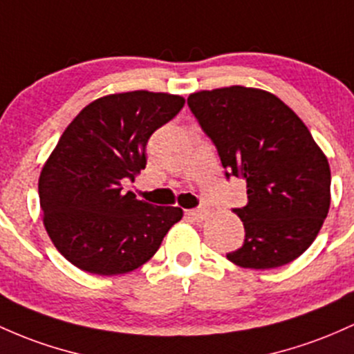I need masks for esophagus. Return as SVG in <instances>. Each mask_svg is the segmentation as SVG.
Listing matches in <instances>:
<instances>
[{"label": "esophagus", "instance_id": "1", "mask_svg": "<svg viewBox=\"0 0 354 354\" xmlns=\"http://www.w3.org/2000/svg\"><path fill=\"white\" fill-rule=\"evenodd\" d=\"M188 216L189 218H193V220H203L205 216L208 215V207H205V205H201V207H198V208H193V209H188Z\"/></svg>", "mask_w": 354, "mask_h": 354}]
</instances>
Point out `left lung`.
I'll use <instances>...</instances> for the list:
<instances>
[{"label": "left lung", "instance_id": "8db88e82", "mask_svg": "<svg viewBox=\"0 0 354 354\" xmlns=\"http://www.w3.org/2000/svg\"><path fill=\"white\" fill-rule=\"evenodd\" d=\"M216 147L225 176L247 183L243 245L227 259L245 269H275L308 250L331 203V169L306 124L275 95L234 87L188 97Z\"/></svg>", "mask_w": 354, "mask_h": 354}]
</instances>
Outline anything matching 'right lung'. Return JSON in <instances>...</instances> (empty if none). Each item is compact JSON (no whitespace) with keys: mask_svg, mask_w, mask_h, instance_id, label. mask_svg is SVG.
Masks as SVG:
<instances>
[{"mask_svg":"<svg viewBox=\"0 0 354 354\" xmlns=\"http://www.w3.org/2000/svg\"><path fill=\"white\" fill-rule=\"evenodd\" d=\"M185 106L134 91L97 99L62 134L38 181L46 234L80 270L119 275L147 262L183 209L138 200L122 185L146 168V146Z\"/></svg>","mask_w":354,"mask_h":354,"instance_id":"right-lung-1","label":"right lung"}]
</instances>
